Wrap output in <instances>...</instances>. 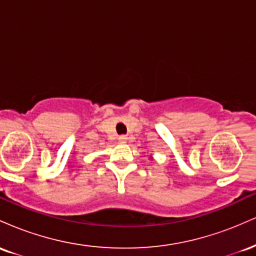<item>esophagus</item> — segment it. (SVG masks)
<instances>
[{
    "label": "esophagus",
    "mask_w": 256,
    "mask_h": 256,
    "mask_svg": "<svg viewBox=\"0 0 256 256\" xmlns=\"http://www.w3.org/2000/svg\"><path fill=\"white\" fill-rule=\"evenodd\" d=\"M119 140H120V142H122V143H125L126 140H128V137L122 134V136H119Z\"/></svg>",
    "instance_id": "esophagus-1"
}]
</instances>
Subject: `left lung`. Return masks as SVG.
I'll return each instance as SVG.
<instances>
[{
	"label": "left lung",
	"instance_id": "left-lung-1",
	"mask_svg": "<svg viewBox=\"0 0 256 256\" xmlns=\"http://www.w3.org/2000/svg\"><path fill=\"white\" fill-rule=\"evenodd\" d=\"M150 160H152V156H150Z\"/></svg>",
	"mask_w": 256,
	"mask_h": 256
}]
</instances>
